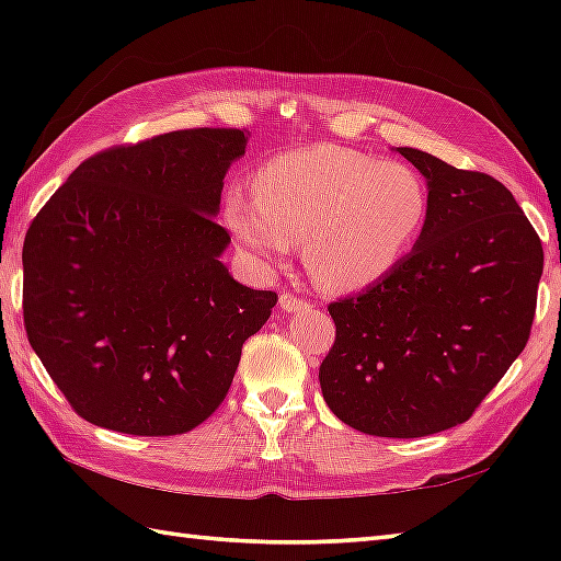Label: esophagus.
<instances>
[{
	"mask_svg": "<svg viewBox=\"0 0 561 561\" xmlns=\"http://www.w3.org/2000/svg\"><path fill=\"white\" fill-rule=\"evenodd\" d=\"M279 308L287 313H301V311H306V308H311V304H308L306 299H299V296H294V294H282Z\"/></svg>",
	"mask_w": 561,
	"mask_h": 561,
	"instance_id": "esophagus-1",
	"label": "esophagus"
}]
</instances>
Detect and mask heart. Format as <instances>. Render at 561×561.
I'll list each match as a JSON object with an SVG mask.
<instances>
[{"label":"heart","mask_w":561,"mask_h":561,"mask_svg":"<svg viewBox=\"0 0 561 561\" xmlns=\"http://www.w3.org/2000/svg\"><path fill=\"white\" fill-rule=\"evenodd\" d=\"M255 195L231 190L224 221L255 260L282 262L304 241L316 287L356 294L388 279L420 238L428 193L412 165L335 145L270 159Z\"/></svg>","instance_id":"heart-1"}]
</instances>
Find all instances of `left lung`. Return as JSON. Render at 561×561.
I'll use <instances>...</instances> for the list:
<instances>
[{"label": "left lung", "instance_id": "obj_1", "mask_svg": "<svg viewBox=\"0 0 561 561\" xmlns=\"http://www.w3.org/2000/svg\"><path fill=\"white\" fill-rule=\"evenodd\" d=\"M396 151L424 175L426 224L388 279L328 306L337 337L318 378L344 424L416 438L468 422L526 347L542 243L492 175Z\"/></svg>", "mask_w": 561, "mask_h": 561}]
</instances>
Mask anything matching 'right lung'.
<instances>
[{
  "label": "right lung",
  "mask_w": 561,
  "mask_h": 561,
  "mask_svg": "<svg viewBox=\"0 0 561 561\" xmlns=\"http://www.w3.org/2000/svg\"><path fill=\"white\" fill-rule=\"evenodd\" d=\"M248 137L199 127L101 151L33 219L23 323L87 422L185 434L229 392L243 342L277 304L221 262L224 178Z\"/></svg>",
  "instance_id": "1"
}]
</instances>
